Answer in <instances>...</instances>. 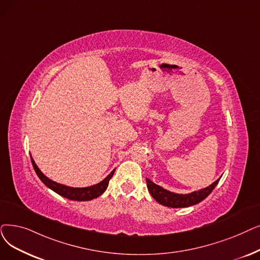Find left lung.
Returning <instances> with one entry per match:
<instances>
[{
    "label": "left lung",
    "mask_w": 260,
    "mask_h": 260,
    "mask_svg": "<svg viewBox=\"0 0 260 260\" xmlns=\"http://www.w3.org/2000/svg\"><path fill=\"white\" fill-rule=\"evenodd\" d=\"M220 178L221 177H219L216 182H213L206 188L193 191V192H190L187 194L172 192V191H169L160 186L156 185L149 178H146V186H148L151 196L159 203V204L171 208H183L196 205L198 203L206 199L211 193V191L214 189V187L218 185Z\"/></svg>",
    "instance_id": "8db88e82"
}]
</instances>
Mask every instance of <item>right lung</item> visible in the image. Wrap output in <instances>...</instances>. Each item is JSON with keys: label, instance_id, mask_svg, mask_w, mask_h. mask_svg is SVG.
Masks as SVG:
<instances>
[{"label": "right lung", "instance_id": "add662e5", "mask_svg": "<svg viewBox=\"0 0 260 260\" xmlns=\"http://www.w3.org/2000/svg\"><path fill=\"white\" fill-rule=\"evenodd\" d=\"M30 159L34 167V170H35L36 174L38 175V177L44 185H46L48 188H50L51 190H53L54 192H56L57 194L72 201H90L100 197L107 189L109 179L115 173V170H112L102 180V182H100L95 185L89 186V187H83V188H76V187L66 186V185L54 182V180L50 179L40 171V169L37 167V165L35 164V160L32 159L31 156H30Z\"/></svg>", "mask_w": 260, "mask_h": 260}]
</instances>
